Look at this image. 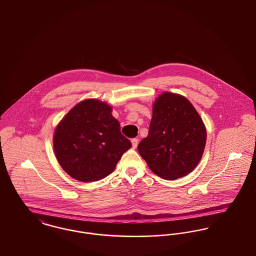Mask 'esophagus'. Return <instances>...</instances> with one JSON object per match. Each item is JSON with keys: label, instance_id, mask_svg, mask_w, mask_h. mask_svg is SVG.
Masks as SVG:
<instances>
[{"label": "esophagus", "instance_id": "34e87169", "mask_svg": "<svg viewBox=\"0 0 256 256\" xmlns=\"http://www.w3.org/2000/svg\"><path fill=\"white\" fill-rule=\"evenodd\" d=\"M132 147H134V148H136L138 144V138H132Z\"/></svg>", "mask_w": 256, "mask_h": 256}]
</instances>
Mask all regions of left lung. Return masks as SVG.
I'll list each match as a JSON object with an SVG mask.
<instances>
[{
	"label": "left lung",
	"instance_id": "8db88e82",
	"mask_svg": "<svg viewBox=\"0 0 256 256\" xmlns=\"http://www.w3.org/2000/svg\"><path fill=\"white\" fill-rule=\"evenodd\" d=\"M206 140V126L191 102L164 92L154 103L149 132L138 144V152L154 174L174 180L197 166Z\"/></svg>",
	"mask_w": 256,
	"mask_h": 256
}]
</instances>
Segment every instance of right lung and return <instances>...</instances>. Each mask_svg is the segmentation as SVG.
<instances>
[{
	"instance_id": "right-lung-1",
	"label": "right lung",
	"mask_w": 256,
	"mask_h": 256,
	"mask_svg": "<svg viewBox=\"0 0 256 256\" xmlns=\"http://www.w3.org/2000/svg\"><path fill=\"white\" fill-rule=\"evenodd\" d=\"M130 147L112 116V108L96 99L84 100L73 107L59 122L54 136L59 164L82 182L109 176Z\"/></svg>"
}]
</instances>
